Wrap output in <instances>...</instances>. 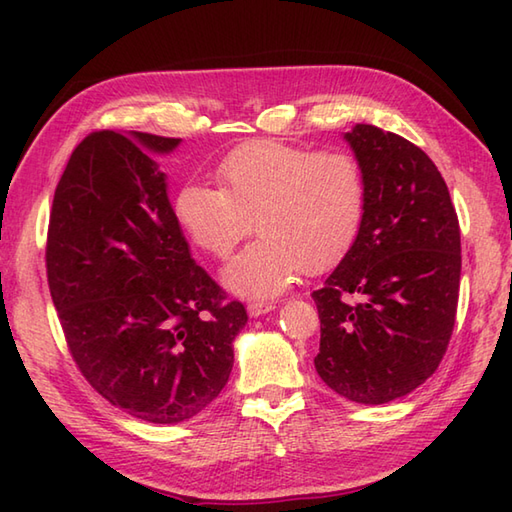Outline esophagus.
<instances>
[{"label":"esophagus","instance_id":"1","mask_svg":"<svg viewBox=\"0 0 512 512\" xmlns=\"http://www.w3.org/2000/svg\"><path fill=\"white\" fill-rule=\"evenodd\" d=\"M275 310L273 301H250L248 303V314L250 317H262V314Z\"/></svg>","mask_w":512,"mask_h":512}]
</instances>
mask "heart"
<instances>
[{
	"instance_id": "b5f03b06",
	"label": "heart",
	"mask_w": 512,
	"mask_h": 512,
	"mask_svg": "<svg viewBox=\"0 0 512 512\" xmlns=\"http://www.w3.org/2000/svg\"><path fill=\"white\" fill-rule=\"evenodd\" d=\"M215 178L220 189L184 184L173 215L204 253L220 259L257 224L262 237L224 273L239 295L273 297L299 270L314 275L332 268L363 222L365 178L350 151L257 138L228 151Z\"/></svg>"
}]
</instances>
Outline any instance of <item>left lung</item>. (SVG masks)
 <instances>
[{"mask_svg":"<svg viewBox=\"0 0 512 512\" xmlns=\"http://www.w3.org/2000/svg\"><path fill=\"white\" fill-rule=\"evenodd\" d=\"M365 178L352 248L312 292L314 367L361 405L407 396L447 352L460 292V224L447 182L420 147L374 125L345 134Z\"/></svg>","mask_w":512,"mask_h":512,"instance_id":"8db88e82","label":"left lung"}]
</instances>
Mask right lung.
I'll return each instance as SVG.
<instances>
[{
	"label": "right lung",
	"instance_id": "right-lung-1",
	"mask_svg": "<svg viewBox=\"0 0 512 512\" xmlns=\"http://www.w3.org/2000/svg\"><path fill=\"white\" fill-rule=\"evenodd\" d=\"M178 145L110 129L83 138L54 191L46 244L76 367L114 407L154 424L189 420L220 396L248 321L193 262L149 158Z\"/></svg>",
	"mask_w": 512,
	"mask_h": 512
}]
</instances>
